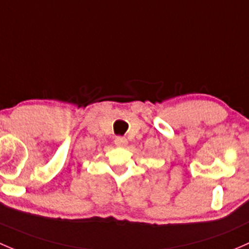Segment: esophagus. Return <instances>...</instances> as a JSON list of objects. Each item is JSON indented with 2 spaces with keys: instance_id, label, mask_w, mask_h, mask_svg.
<instances>
[{
  "instance_id": "esophagus-1",
  "label": "esophagus",
  "mask_w": 249,
  "mask_h": 249,
  "mask_svg": "<svg viewBox=\"0 0 249 249\" xmlns=\"http://www.w3.org/2000/svg\"><path fill=\"white\" fill-rule=\"evenodd\" d=\"M127 143L128 142L124 137H116V139H115V145L119 146V147H124Z\"/></svg>"
}]
</instances>
